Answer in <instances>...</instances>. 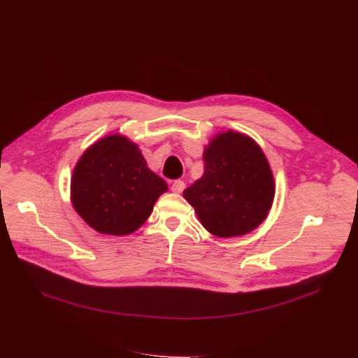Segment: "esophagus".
Segmentation results:
<instances>
[{
	"label": "esophagus",
	"mask_w": 358,
	"mask_h": 358,
	"mask_svg": "<svg viewBox=\"0 0 358 358\" xmlns=\"http://www.w3.org/2000/svg\"><path fill=\"white\" fill-rule=\"evenodd\" d=\"M184 188H185L184 181L177 180V181H174V182H173V185H171V192H173V193H176V194H180V193H182V192H184Z\"/></svg>",
	"instance_id": "34e87169"
}]
</instances>
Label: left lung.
<instances>
[{
	"label": "left lung",
	"mask_w": 358,
	"mask_h": 358,
	"mask_svg": "<svg viewBox=\"0 0 358 358\" xmlns=\"http://www.w3.org/2000/svg\"><path fill=\"white\" fill-rule=\"evenodd\" d=\"M204 173L184 189L203 227L217 237L243 236L268 217L275 180L266 155L250 136L226 131L204 148Z\"/></svg>",
	"instance_id": "obj_1"
}]
</instances>
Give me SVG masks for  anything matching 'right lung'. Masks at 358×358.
I'll return each mask as SVG.
<instances>
[{"instance_id":"obj_1","label":"right lung","mask_w":358,"mask_h":358,"mask_svg":"<svg viewBox=\"0 0 358 358\" xmlns=\"http://www.w3.org/2000/svg\"><path fill=\"white\" fill-rule=\"evenodd\" d=\"M166 189L169 185L148 169L138 145L113 134L94 142L79 158L70 200L92 229L127 236L145 223Z\"/></svg>"}]
</instances>
